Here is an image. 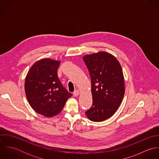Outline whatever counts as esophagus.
I'll return each mask as SVG.
<instances>
[{"mask_svg":"<svg viewBox=\"0 0 159 159\" xmlns=\"http://www.w3.org/2000/svg\"><path fill=\"white\" fill-rule=\"evenodd\" d=\"M79 94H80V91H78V90H76V91H74V92H73V95L75 97L78 96Z\"/></svg>","mask_w":159,"mask_h":159,"instance_id":"esophagus-1","label":"esophagus"}]
</instances>
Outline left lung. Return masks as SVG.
I'll list each match as a JSON object with an SVG mask.
<instances>
[{
	"mask_svg": "<svg viewBox=\"0 0 159 159\" xmlns=\"http://www.w3.org/2000/svg\"><path fill=\"white\" fill-rule=\"evenodd\" d=\"M83 61L91 78L92 107L85 113L89 120L102 122L111 117L125 93L122 69L113 55L104 51L85 55Z\"/></svg>",
	"mask_w": 159,
	"mask_h": 159,
	"instance_id": "1",
	"label": "left lung"
}]
</instances>
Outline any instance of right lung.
<instances>
[{
	"label": "right lung",
	"instance_id": "obj_1",
	"mask_svg": "<svg viewBox=\"0 0 159 159\" xmlns=\"http://www.w3.org/2000/svg\"><path fill=\"white\" fill-rule=\"evenodd\" d=\"M60 63L48 58L38 61L25 79L24 89L30 105L35 112L48 117L59 113L72 95L58 78Z\"/></svg>",
	"mask_w": 159,
	"mask_h": 159
}]
</instances>
